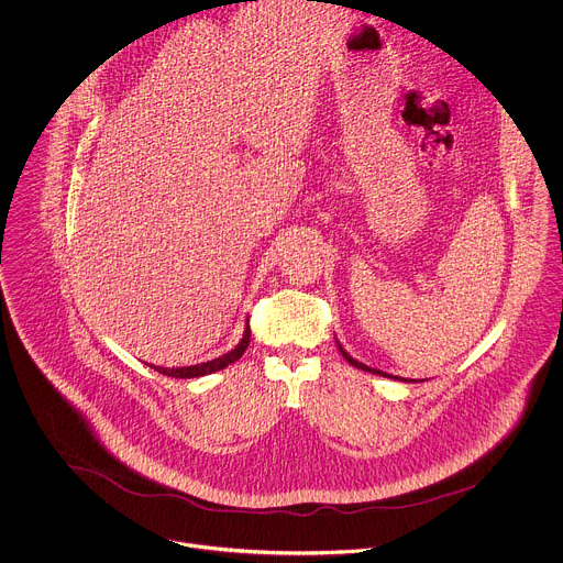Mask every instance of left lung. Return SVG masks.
Returning a JSON list of instances; mask_svg holds the SVG:
<instances>
[{"mask_svg": "<svg viewBox=\"0 0 563 563\" xmlns=\"http://www.w3.org/2000/svg\"><path fill=\"white\" fill-rule=\"evenodd\" d=\"M338 349H340V353L344 355V360L351 364V366H355V368H362V371H366V373H373V375H379V377H390V379H397V377H393V375H386L384 371H377V368H371V366H366V364H362V362H357V360H353L344 349H342V344L338 342Z\"/></svg>", "mask_w": 563, "mask_h": 563, "instance_id": "left-lung-1", "label": "left lung"}]
</instances>
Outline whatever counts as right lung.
<instances>
[{
    "label": "right lung",
    "mask_w": 563,
    "mask_h": 563,
    "mask_svg": "<svg viewBox=\"0 0 563 563\" xmlns=\"http://www.w3.org/2000/svg\"><path fill=\"white\" fill-rule=\"evenodd\" d=\"M250 344V324H245V333L241 338V342L228 351L225 355L217 357V360H210V362H203V364H195V366H181V368H162V366H153L157 373L162 375H168V377H175V379H190V377H203V375H210V373H217L230 364H234L247 349Z\"/></svg>",
    "instance_id": "add662e5"
}]
</instances>
